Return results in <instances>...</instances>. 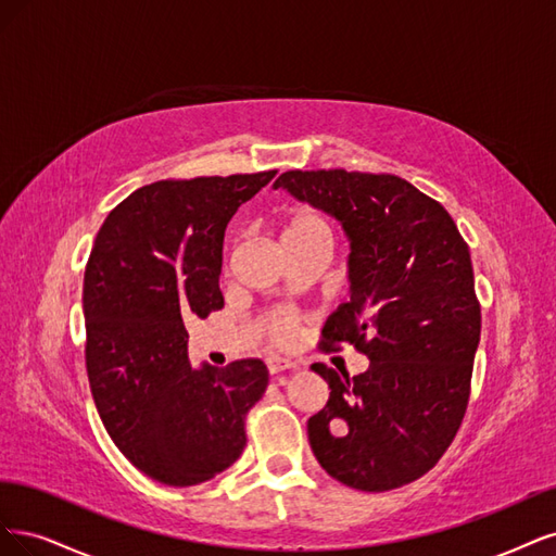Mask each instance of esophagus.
Masks as SVG:
<instances>
[{
	"label": "esophagus",
	"instance_id": "obj_1",
	"mask_svg": "<svg viewBox=\"0 0 556 556\" xmlns=\"http://www.w3.org/2000/svg\"><path fill=\"white\" fill-rule=\"evenodd\" d=\"M265 365H267V371H270V376H277V374H281V371L298 369V365H295V363L283 361V357H277V355H270V357H267Z\"/></svg>",
	"mask_w": 556,
	"mask_h": 556
}]
</instances>
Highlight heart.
I'll use <instances>...</instances> for the list:
<instances>
[{"label":"heart","instance_id":"obj_1","mask_svg":"<svg viewBox=\"0 0 556 556\" xmlns=\"http://www.w3.org/2000/svg\"><path fill=\"white\" fill-rule=\"evenodd\" d=\"M279 244L286 249L304 247H330L332 244V224L324 212L312 205H291L279 217ZM263 334L277 346H289L298 337V316L293 312L277 309L263 318Z\"/></svg>","mask_w":556,"mask_h":556}]
</instances>
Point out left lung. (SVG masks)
<instances>
[{
    "label": "left lung",
    "instance_id": "8db88e82",
    "mask_svg": "<svg viewBox=\"0 0 556 556\" xmlns=\"http://www.w3.org/2000/svg\"><path fill=\"white\" fill-rule=\"evenodd\" d=\"M279 187L349 236L351 300L326 320L320 346L369 357L353 379L312 365L330 386L307 422L312 451L346 488H402L443 457L467 414L480 342L469 244L439 201L397 175L286 170Z\"/></svg>",
    "mask_w": 556,
    "mask_h": 556
}]
</instances>
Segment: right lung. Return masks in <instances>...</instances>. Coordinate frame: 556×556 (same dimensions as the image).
<instances>
[{"instance_id": "1", "label": "right lung", "mask_w": 556, "mask_h": 556, "mask_svg": "<svg viewBox=\"0 0 556 556\" xmlns=\"http://www.w3.org/2000/svg\"><path fill=\"white\" fill-rule=\"evenodd\" d=\"M275 175L152 182L97 232L83 289L89 388L122 455L164 485H199L226 471L267 388L258 357L193 369L185 320L224 307V230Z\"/></svg>"}]
</instances>
